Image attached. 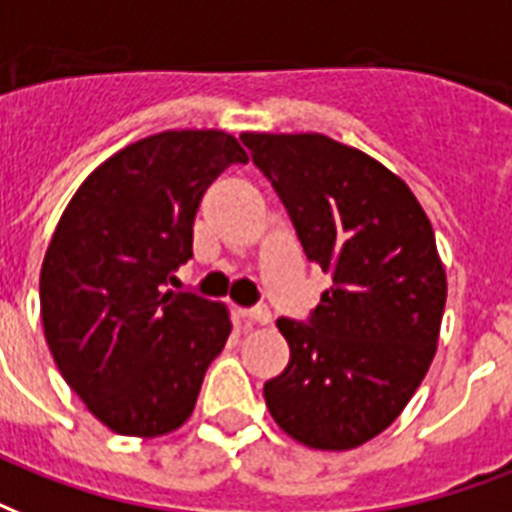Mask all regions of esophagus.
<instances>
[{"mask_svg": "<svg viewBox=\"0 0 512 512\" xmlns=\"http://www.w3.org/2000/svg\"><path fill=\"white\" fill-rule=\"evenodd\" d=\"M240 320H243L245 326H269L272 315L267 310H243L240 312Z\"/></svg>", "mask_w": 512, "mask_h": 512, "instance_id": "34e87169", "label": "esophagus"}]
</instances>
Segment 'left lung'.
<instances>
[{
	"label": "left lung",
	"mask_w": 512,
	"mask_h": 512,
	"mask_svg": "<svg viewBox=\"0 0 512 512\" xmlns=\"http://www.w3.org/2000/svg\"><path fill=\"white\" fill-rule=\"evenodd\" d=\"M307 259L331 272L310 326L277 320L291 350L264 384L272 419L320 451L358 449L400 417L433 363L446 269L433 224L390 168L323 133H243Z\"/></svg>",
	"instance_id": "8db88e82"
}]
</instances>
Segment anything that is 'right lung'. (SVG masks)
I'll use <instances>...</instances> for the list:
<instances>
[{"instance_id": "right-lung-1", "label": "right lung", "mask_w": 512, "mask_h": 512, "mask_svg": "<svg viewBox=\"0 0 512 512\" xmlns=\"http://www.w3.org/2000/svg\"><path fill=\"white\" fill-rule=\"evenodd\" d=\"M248 154L224 130H162L79 184L47 245L39 304L47 347L112 433L160 438L192 417L232 334L227 304L162 291L192 259L205 189Z\"/></svg>"}]
</instances>
